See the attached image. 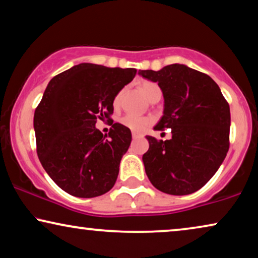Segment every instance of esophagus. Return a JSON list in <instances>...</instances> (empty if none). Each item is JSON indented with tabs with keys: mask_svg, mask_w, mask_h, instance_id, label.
<instances>
[{
	"mask_svg": "<svg viewBox=\"0 0 258 258\" xmlns=\"http://www.w3.org/2000/svg\"><path fill=\"white\" fill-rule=\"evenodd\" d=\"M132 137H133V139H137V138H140L142 135H139V133H137V132H132Z\"/></svg>",
	"mask_w": 258,
	"mask_h": 258,
	"instance_id": "esophagus-1",
	"label": "esophagus"
}]
</instances>
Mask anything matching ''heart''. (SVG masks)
<instances>
[{"mask_svg":"<svg viewBox=\"0 0 258 258\" xmlns=\"http://www.w3.org/2000/svg\"><path fill=\"white\" fill-rule=\"evenodd\" d=\"M140 88H142V92L144 93V95L151 100L153 97L156 95H161L160 88L156 82H151V81H145L140 85ZM120 99H121V92L115 95L114 98V106H118L120 102ZM121 123L127 128H130L131 131L135 132H143L144 130L146 128L147 125L150 123V119L149 118H144V116H138L135 114H126L123 115L121 120Z\"/></svg>","mask_w":258,"mask_h":258,"instance_id":"obj_1","label":"heart"}]
</instances>
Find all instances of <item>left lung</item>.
Returning <instances> with one entry per match:
<instances>
[{
	"instance_id": "left-lung-1",
	"label": "left lung",
	"mask_w": 258,
	"mask_h": 258,
	"mask_svg": "<svg viewBox=\"0 0 258 258\" xmlns=\"http://www.w3.org/2000/svg\"><path fill=\"white\" fill-rule=\"evenodd\" d=\"M138 74L157 82L163 92V116L154 130L171 128L172 133L165 142L146 136L150 147L143 163L147 177L164 194H194L217 172L228 153L229 104L209 75L185 64Z\"/></svg>"
}]
</instances>
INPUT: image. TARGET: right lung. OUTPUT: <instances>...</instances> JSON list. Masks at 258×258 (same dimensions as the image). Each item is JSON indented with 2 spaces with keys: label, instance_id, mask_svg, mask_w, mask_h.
<instances>
[{
  "label": "right lung",
  "instance_id": "1",
  "mask_svg": "<svg viewBox=\"0 0 258 258\" xmlns=\"http://www.w3.org/2000/svg\"><path fill=\"white\" fill-rule=\"evenodd\" d=\"M136 73L135 68L84 62L48 84L34 114L37 156L48 176L67 194L93 198L114 186L131 131L115 122L104 136L95 123L112 114L115 95Z\"/></svg>",
  "mask_w": 258,
  "mask_h": 258
}]
</instances>
